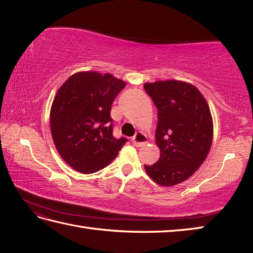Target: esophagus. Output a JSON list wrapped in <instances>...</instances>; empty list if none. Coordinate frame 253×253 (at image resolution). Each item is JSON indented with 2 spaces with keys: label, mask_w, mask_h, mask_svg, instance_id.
I'll list each match as a JSON object with an SVG mask.
<instances>
[{
  "label": "esophagus",
  "mask_w": 253,
  "mask_h": 253,
  "mask_svg": "<svg viewBox=\"0 0 253 253\" xmlns=\"http://www.w3.org/2000/svg\"><path fill=\"white\" fill-rule=\"evenodd\" d=\"M131 141L136 147H142L148 142V139H147V136L144 135L143 132L138 131V132H136V135L132 137Z\"/></svg>",
  "instance_id": "1"
}]
</instances>
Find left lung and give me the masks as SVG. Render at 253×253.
I'll return each instance as SVG.
<instances>
[{
    "label": "left lung",
    "mask_w": 253,
    "mask_h": 253,
    "mask_svg": "<svg viewBox=\"0 0 253 253\" xmlns=\"http://www.w3.org/2000/svg\"><path fill=\"white\" fill-rule=\"evenodd\" d=\"M158 109L155 142L160 159L144 165L161 186H174L200 168L213 139V121L208 102L195 85L178 80L144 84Z\"/></svg>",
    "instance_id": "8db88e82"
}]
</instances>
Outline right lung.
<instances>
[{
  "instance_id": "add662e5",
  "label": "right lung",
  "mask_w": 253,
  "mask_h": 253,
  "mask_svg": "<svg viewBox=\"0 0 253 253\" xmlns=\"http://www.w3.org/2000/svg\"><path fill=\"white\" fill-rule=\"evenodd\" d=\"M126 84L96 72L69 77L53 100L50 125L56 150L65 162L83 174L109 165L128 140L113 136L111 107Z\"/></svg>"
}]
</instances>
